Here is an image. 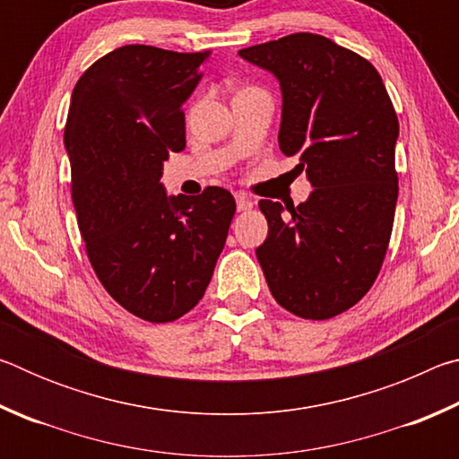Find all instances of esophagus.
Instances as JSON below:
<instances>
[{
    "label": "esophagus",
    "instance_id": "obj_1",
    "mask_svg": "<svg viewBox=\"0 0 459 459\" xmlns=\"http://www.w3.org/2000/svg\"><path fill=\"white\" fill-rule=\"evenodd\" d=\"M235 198H237V211L238 212H247V211H251V208H253V200L245 196V194H237Z\"/></svg>",
    "mask_w": 459,
    "mask_h": 459
}]
</instances>
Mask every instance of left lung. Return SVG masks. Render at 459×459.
<instances>
[{
	"label": "left lung",
	"mask_w": 459,
	"mask_h": 459,
	"mask_svg": "<svg viewBox=\"0 0 459 459\" xmlns=\"http://www.w3.org/2000/svg\"><path fill=\"white\" fill-rule=\"evenodd\" d=\"M240 56L281 84L279 147L314 190L299 206L261 200L269 235L257 259L275 301L330 320L368 293L391 240L399 119L375 66L330 38L298 32Z\"/></svg>",
	"instance_id": "obj_1"
}]
</instances>
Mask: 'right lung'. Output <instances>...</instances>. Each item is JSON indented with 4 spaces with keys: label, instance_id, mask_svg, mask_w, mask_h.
<instances>
[{
    "label": "right lung",
    "instance_id": "add662e5",
    "mask_svg": "<svg viewBox=\"0 0 459 459\" xmlns=\"http://www.w3.org/2000/svg\"><path fill=\"white\" fill-rule=\"evenodd\" d=\"M211 54L121 46L84 71L68 108L65 145L87 257L107 293L152 324L174 322L202 299L237 211L219 186L190 198L160 184L169 152L186 147L182 103Z\"/></svg>",
    "mask_w": 459,
    "mask_h": 459
}]
</instances>
